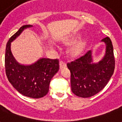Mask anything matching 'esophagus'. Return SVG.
Instances as JSON below:
<instances>
[{
  "label": "esophagus",
  "mask_w": 122,
  "mask_h": 122,
  "mask_svg": "<svg viewBox=\"0 0 122 122\" xmlns=\"http://www.w3.org/2000/svg\"><path fill=\"white\" fill-rule=\"evenodd\" d=\"M59 66L60 68H64V67L66 66V64L65 63V61H63V60H61L59 61Z\"/></svg>",
  "instance_id": "esophagus-1"
}]
</instances>
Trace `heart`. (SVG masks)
<instances>
[{
	"label": "heart",
	"mask_w": 122,
	"mask_h": 122,
	"mask_svg": "<svg viewBox=\"0 0 122 122\" xmlns=\"http://www.w3.org/2000/svg\"><path fill=\"white\" fill-rule=\"evenodd\" d=\"M83 45H84L83 42L78 43L77 45H76V46H75L74 47L71 49V53H72L73 54H78V52L81 51V50L82 49Z\"/></svg>",
	"instance_id": "obj_1"
}]
</instances>
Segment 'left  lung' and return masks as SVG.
<instances>
[{
    "label": "left lung",
    "mask_w": 122,
    "mask_h": 122,
    "mask_svg": "<svg viewBox=\"0 0 122 122\" xmlns=\"http://www.w3.org/2000/svg\"><path fill=\"white\" fill-rule=\"evenodd\" d=\"M106 43L104 57L97 63H92L89 51L74 61L67 63L71 73V87L73 93L81 97H89L100 92L113 74L115 60L113 47L110 37L102 39Z\"/></svg>",
    "instance_id": "1"
}]
</instances>
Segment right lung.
I'll list each match as a JSON object with an SVG mask.
<instances>
[{
    "instance_id": "1",
    "label": "right lung",
    "mask_w": 122,
    "mask_h": 122,
    "mask_svg": "<svg viewBox=\"0 0 122 122\" xmlns=\"http://www.w3.org/2000/svg\"><path fill=\"white\" fill-rule=\"evenodd\" d=\"M30 25L20 28L7 43L5 54V69L7 77L12 86L21 94L31 98L45 96L49 90L51 80L59 68V59L42 58L30 66L21 65L16 61L10 51V42Z\"/></svg>"
}]
</instances>
